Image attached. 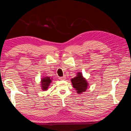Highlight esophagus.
Here are the masks:
<instances>
[{"label":"esophagus","instance_id":"esophagus-1","mask_svg":"<svg viewBox=\"0 0 131 131\" xmlns=\"http://www.w3.org/2000/svg\"><path fill=\"white\" fill-rule=\"evenodd\" d=\"M59 79H60V80H64L66 79V76H63L62 77H60L59 78Z\"/></svg>","mask_w":131,"mask_h":131}]
</instances>
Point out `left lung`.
<instances>
[{"label": "left lung", "instance_id": "left-lung-1", "mask_svg": "<svg viewBox=\"0 0 131 131\" xmlns=\"http://www.w3.org/2000/svg\"><path fill=\"white\" fill-rule=\"evenodd\" d=\"M73 88L77 91L78 94H81L83 92H85L88 88L89 84L85 78L82 76L81 73H77V77L71 79Z\"/></svg>", "mask_w": 131, "mask_h": 131}]
</instances>
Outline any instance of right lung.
<instances>
[{"mask_svg":"<svg viewBox=\"0 0 131 131\" xmlns=\"http://www.w3.org/2000/svg\"><path fill=\"white\" fill-rule=\"evenodd\" d=\"M52 78H51L50 77H45L42 78L41 80V88L43 91H47L49 86L52 82Z\"/></svg>","mask_w":131,"mask_h":131,"instance_id":"right-lung-1","label":"right lung"}]
</instances>
